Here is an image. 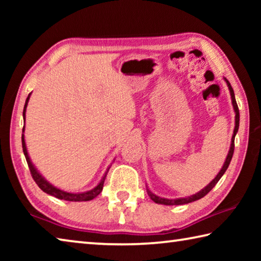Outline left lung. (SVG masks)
I'll return each instance as SVG.
<instances>
[{"mask_svg":"<svg viewBox=\"0 0 261 261\" xmlns=\"http://www.w3.org/2000/svg\"><path fill=\"white\" fill-rule=\"evenodd\" d=\"M224 81L227 82V85L229 87V91H230V95H231V101H232V107H233V110H235V129H233V135H232V138H231V145H230V149H229V153L227 155V159L226 161H224V165L223 167L221 168V170L219 171V174L216 175V177L212 180V182L207 185V187H205L204 189L201 190V191H199L196 194H193V196L191 197H188V198H179V199H166V198H161V197H158L155 196V194L152 193L149 190L147 189V193L148 196L151 197V199L156 202V204H162V205H184V204H189V202H192V201H196L198 199H200V198L205 197L207 193H208L212 189H213L216 183L219 182L220 178L222 177L223 174L226 173V170L228 169L229 167V163H230L231 161V158H232V154H233V149H235V136L237 134L238 131V126H240V110H238V106H237V102H236V99H235V93H233V90L232 87L230 85V83H229L226 78H224Z\"/></svg>","mask_w":261,"mask_h":261,"instance_id":"1","label":"left lung"}]
</instances>
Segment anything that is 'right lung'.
I'll use <instances>...</instances> for the list:
<instances>
[{"mask_svg": "<svg viewBox=\"0 0 261 261\" xmlns=\"http://www.w3.org/2000/svg\"><path fill=\"white\" fill-rule=\"evenodd\" d=\"M29 99H30V95L28 96V99H26V102H25V106H24V110H23V117L24 118H25V112H26V107H28ZM24 129H25V127H23V132H24ZM21 145H23V152H24V155L26 158V161H28V165H29V168H30L31 175H32L34 182L38 184V187L40 188L43 192L50 194V196L55 197V198H59V199H62V200H68V201H88V200L94 199V198L98 196V194H100L101 191H102L105 178H106V176H107V173L105 174L102 179H101V182L98 185H96L94 189H92V190H90V191H86V192L70 193V192L63 191V190H60V189L55 188L54 185H51L49 182H47V180L42 177L41 174L39 173V171L34 168L33 163L31 162L30 156H29V154H28V149H26L24 135L21 136Z\"/></svg>", "mask_w": 261, "mask_h": 261, "instance_id": "add662e5", "label": "right lung"}]
</instances>
